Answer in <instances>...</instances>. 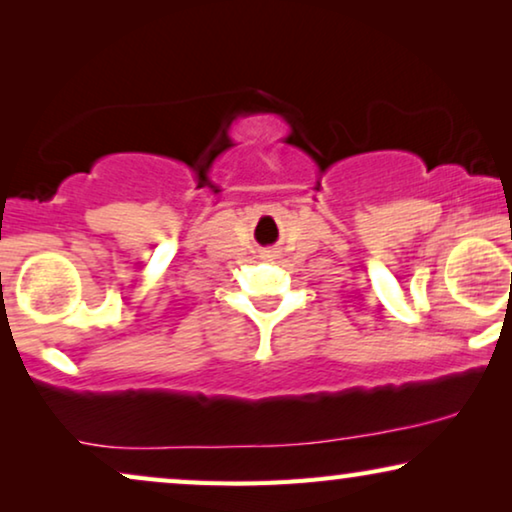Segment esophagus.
Masks as SVG:
<instances>
[{"label": "esophagus", "mask_w": 512, "mask_h": 512, "mask_svg": "<svg viewBox=\"0 0 512 512\" xmlns=\"http://www.w3.org/2000/svg\"><path fill=\"white\" fill-rule=\"evenodd\" d=\"M270 256H272V254H270Z\"/></svg>", "instance_id": "esophagus-1"}]
</instances>
